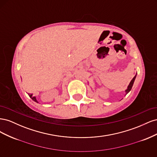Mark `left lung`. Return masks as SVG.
<instances>
[{
	"instance_id": "8db88e82",
	"label": "left lung",
	"mask_w": 157,
	"mask_h": 157,
	"mask_svg": "<svg viewBox=\"0 0 157 157\" xmlns=\"http://www.w3.org/2000/svg\"><path fill=\"white\" fill-rule=\"evenodd\" d=\"M136 75H137V73H136V75H135V77L132 78V80H131V82H130L129 85H128V86L127 89L125 90L126 95L131 90V89H132V86H133V84H134V81H135V79H136Z\"/></svg>"
}]
</instances>
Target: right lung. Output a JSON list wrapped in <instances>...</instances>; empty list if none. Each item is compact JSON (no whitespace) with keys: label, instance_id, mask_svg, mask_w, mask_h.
Masks as SVG:
<instances>
[{"label":"right lung","instance_id":"right-lung-1","mask_svg":"<svg viewBox=\"0 0 157 157\" xmlns=\"http://www.w3.org/2000/svg\"><path fill=\"white\" fill-rule=\"evenodd\" d=\"M29 94V97L33 99V101L36 102V103H39V101H38L36 100V97H35V96H33V94Z\"/></svg>","mask_w":157,"mask_h":157}]
</instances>
